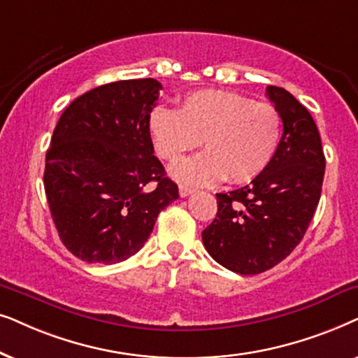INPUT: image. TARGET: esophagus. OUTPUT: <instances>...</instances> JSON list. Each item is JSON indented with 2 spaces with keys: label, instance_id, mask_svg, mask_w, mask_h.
I'll return each instance as SVG.
<instances>
[{
  "label": "esophagus",
  "instance_id": "obj_1",
  "mask_svg": "<svg viewBox=\"0 0 358 358\" xmlns=\"http://www.w3.org/2000/svg\"><path fill=\"white\" fill-rule=\"evenodd\" d=\"M178 192H180V196L182 198H187V196H189V194H192L194 189L193 188H189V187H187V185H180L178 187Z\"/></svg>",
  "mask_w": 358,
  "mask_h": 358
}]
</instances>
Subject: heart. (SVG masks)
I'll list each match as a JSON object with an SVG mask.
<instances>
[{"label":"heart","instance_id":"b5f03b06","mask_svg":"<svg viewBox=\"0 0 358 358\" xmlns=\"http://www.w3.org/2000/svg\"><path fill=\"white\" fill-rule=\"evenodd\" d=\"M149 131L157 154L166 162H178L203 144V154L171 166V175L180 182L214 185L227 180L241 185L252 182L271 164L282 142L283 121L270 103L201 90L188 94L178 111L152 109Z\"/></svg>","mask_w":358,"mask_h":358}]
</instances>
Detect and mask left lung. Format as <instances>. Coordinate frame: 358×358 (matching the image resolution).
Here are the masks:
<instances>
[{"label":"left lung","mask_w":358,"mask_h":358,"mask_svg":"<svg viewBox=\"0 0 358 358\" xmlns=\"http://www.w3.org/2000/svg\"><path fill=\"white\" fill-rule=\"evenodd\" d=\"M283 134L271 164L247 187L217 193L203 231L208 254L227 270L257 275L287 259L308 231L326 169L321 136L306 108L285 88L266 87Z\"/></svg>","instance_id":"obj_1"}]
</instances>
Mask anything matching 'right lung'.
<instances>
[{"label": "right lung", "instance_id": "right-lung-1", "mask_svg": "<svg viewBox=\"0 0 358 358\" xmlns=\"http://www.w3.org/2000/svg\"><path fill=\"white\" fill-rule=\"evenodd\" d=\"M162 85L121 80L69 104L45 155L44 188L60 241L88 264L139 252L178 187L154 155L149 116Z\"/></svg>", "mask_w": 358, "mask_h": 358}]
</instances>
